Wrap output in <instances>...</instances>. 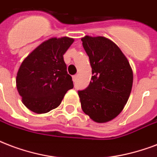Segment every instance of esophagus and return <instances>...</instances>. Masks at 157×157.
<instances>
[{
	"label": "esophagus",
	"instance_id": "obj_1",
	"mask_svg": "<svg viewBox=\"0 0 157 157\" xmlns=\"http://www.w3.org/2000/svg\"><path fill=\"white\" fill-rule=\"evenodd\" d=\"M77 78L78 75H74V76H73V81H74V82H76V81H77Z\"/></svg>",
	"mask_w": 157,
	"mask_h": 157
}]
</instances>
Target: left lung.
<instances>
[{
	"mask_svg": "<svg viewBox=\"0 0 157 157\" xmlns=\"http://www.w3.org/2000/svg\"><path fill=\"white\" fill-rule=\"evenodd\" d=\"M81 40L93 75L88 87L78 92L82 110L95 122H108L128 101L133 70L121 50L110 39L85 36Z\"/></svg>",
	"mask_w": 157,
	"mask_h": 157,
	"instance_id": "left-lung-1",
	"label": "left lung"
}]
</instances>
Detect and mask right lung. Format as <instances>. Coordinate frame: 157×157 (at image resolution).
<instances>
[{"label": "right lung", "instance_id": "obj_1", "mask_svg": "<svg viewBox=\"0 0 157 157\" xmlns=\"http://www.w3.org/2000/svg\"><path fill=\"white\" fill-rule=\"evenodd\" d=\"M75 40L52 37L35 48L22 62L16 87L28 109L44 114L58 107L68 90L74 87L64 54Z\"/></svg>", "mask_w": 157, "mask_h": 157}]
</instances>
